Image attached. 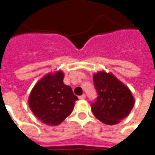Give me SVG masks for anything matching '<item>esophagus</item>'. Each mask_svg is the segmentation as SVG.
Returning <instances> with one entry per match:
<instances>
[{
	"instance_id": "1",
	"label": "esophagus",
	"mask_w": 155,
	"mask_h": 155,
	"mask_svg": "<svg viewBox=\"0 0 155 155\" xmlns=\"http://www.w3.org/2000/svg\"><path fill=\"white\" fill-rule=\"evenodd\" d=\"M85 97H86V96H85L84 94H83L82 96H80V97H79V99L84 100V99H85Z\"/></svg>"
}]
</instances>
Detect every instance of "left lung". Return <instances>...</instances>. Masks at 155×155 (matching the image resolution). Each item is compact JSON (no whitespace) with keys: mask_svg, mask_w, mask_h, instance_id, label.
Segmentation results:
<instances>
[{"mask_svg":"<svg viewBox=\"0 0 155 155\" xmlns=\"http://www.w3.org/2000/svg\"><path fill=\"white\" fill-rule=\"evenodd\" d=\"M93 83L98 97L91 104V108L98 120L113 125L130 114L134 105V98L126 85L112 73L104 71L95 73Z\"/></svg>","mask_w":155,"mask_h":155,"instance_id":"left-lung-1","label":"left lung"}]
</instances>
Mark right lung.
I'll return each instance as SVG.
<instances>
[{
  "label": "right lung",
  "instance_id": "obj_1",
  "mask_svg": "<svg viewBox=\"0 0 155 155\" xmlns=\"http://www.w3.org/2000/svg\"><path fill=\"white\" fill-rule=\"evenodd\" d=\"M62 71L48 73L35 85L28 103L34 115L47 125H58L72 112L78 97L63 83Z\"/></svg>",
  "mask_w": 155,
  "mask_h": 155
}]
</instances>
